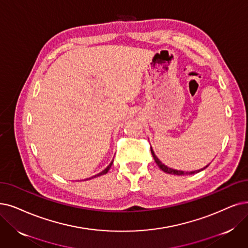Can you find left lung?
I'll return each instance as SVG.
<instances>
[{
	"label": "left lung",
	"instance_id": "8db88e82",
	"mask_svg": "<svg viewBox=\"0 0 248 248\" xmlns=\"http://www.w3.org/2000/svg\"><path fill=\"white\" fill-rule=\"evenodd\" d=\"M151 152H152V155H153V156H154V158H155V162L156 163V165L158 166V168H160V169L162 170V171H164L165 173H168V174H172V175H188V174H195V173H199V172H201V171H202V170H204L205 168H207V166H205L204 168H202V169H201V170H196V171H191V172H184V171H180V170H175V169H172V168H169V167H167L165 164H163L160 160H158L157 158V156L155 155V152L153 151V147L151 146Z\"/></svg>",
	"mask_w": 248,
	"mask_h": 248
}]
</instances>
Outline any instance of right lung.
Returning <instances> with one entry per match:
<instances>
[{"instance_id":"1","label":"right lung","mask_w":248,"mask_h":248,"mask_svg":"<svg viewBox=\"0 0 248 248\" xmlns=\"http://www.w3.org/2000/svg\"><path fill=\"white\" fill-rule=\"evenodd\" d=\"M113 161H114V160H113ZM113 161H112V162L110 163V165H108V166L106 168V169H105V170H103L101 173H98V174H96V175H94V176H93V177H91V178H87L86 180H88V179H92V178H95V177H98V176H102V175H105V174H107V173H108V171L110 170L111 166L113 165Z\"/></svg>"}]
</instances>
